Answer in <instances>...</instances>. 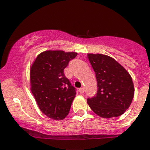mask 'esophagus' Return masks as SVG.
<instances>
[{"label":"esophagus","instance_id":"34e87169","mask_svg":"<svg viewBox=\"0 0 150 150\" xmlns=\"http://www.w3.org/2000/svg\"><path fill=\"white\" fill-rule=\"evenodd\" d=\"M85 92L84 88H83V87H82V88H80V89H79V92H80V93H81V94H83V92Z\"/></svg>","mask_w":150,"mask_h":150}]
</instances>
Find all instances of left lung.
Segmentation results:
<instances>
[{"label": "left lung", "instance_id": "left-lung-1", "mask_svg": "<svg viewBox=\"0 0 150 150\" xmlns=\"http://www.w3.org/2000/svg\"><path fill=\"white\" fill-rule=\"evenodd\" d=\"M96 73V96L88 98L91 110L101 117L120 116L129 107L134 97V86L129 72L115 59L101 54H88Z\"/></svg>", "mask_w": 150, "mask_h": 150}]
</instances>
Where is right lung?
<instances>
[{
  "label": "right lung",
  "mask_w": 150,
  "mask_h": 150,
  "mask_svg": "<svg viewBox=\"0 0 150 150\" xmlns=\"http://www.w3.org/2000/svg\"><path fill=\"white\" fill-rule=\"evenodd\" d=\"M76 56V52L46 51L31 67V91L40 111L52 119L63 120L69 112L76 89L64 70Z\"/></svg>",
  "instance_id": "right-lung-1"
}]
</instances>
